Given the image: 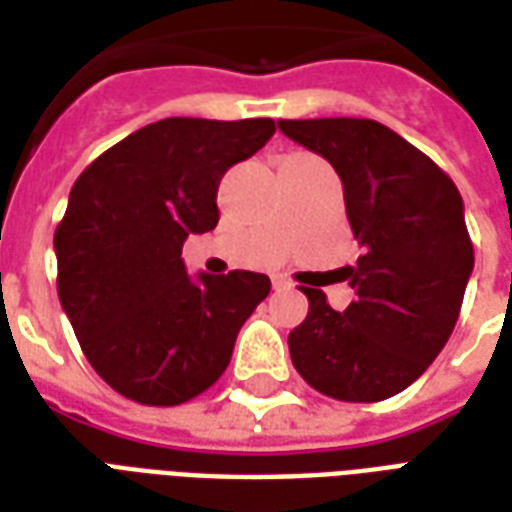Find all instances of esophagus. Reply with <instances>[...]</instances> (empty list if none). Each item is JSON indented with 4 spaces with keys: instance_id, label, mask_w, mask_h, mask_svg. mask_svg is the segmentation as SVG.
<instances>
[{
    "instance_id": "1",
    "label": "esophagus",
    "mask_w": 512,
    "mask_h": 512,
    "mask_svg": "<svg viewBox=\"0 0 512 512\" xmlns=\"http://www.w3.org/2000/svg\"><path fill=\"white\" fill-rule=\"evenodd\" d=\"M288 288H290V279L274 277V290H288Z\"/></svg>"
}]
</instances>
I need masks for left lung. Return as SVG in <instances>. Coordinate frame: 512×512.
I'll return each instance as SVG.
<instances>
[{
	"instance_id": "left-lung-1",
	"label": "left lung",
	"mask_w": 512,
	"mask_h": 512,
	"mask_svg": "<svg viewBox=\"0 0 512 512\" xmlns=\"http://www.w3.org/2000/svg\"><path fill=\"white\" fill-rule=\"evenodd\" d=\"M343 180L345 213L362 246L343 279L356 299L337 312L301 288L310 312L288 334L299 376L321 395L376 403L414 384L450 340L474 249L461 191L422 150L376 120H279Z\"/></svg>"
}]
</instances>
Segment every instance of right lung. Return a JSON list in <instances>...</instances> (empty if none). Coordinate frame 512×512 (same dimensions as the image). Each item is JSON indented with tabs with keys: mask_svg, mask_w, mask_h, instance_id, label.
<instances>
[{
	"mask_svg": "<svg viewBox=\"0 0 512 512\" xmlns=\"http://www.w3.org/2000/svg\"><path fill=\"white\" fill-rule=\"evenodd\" d=\"M268 117H167L76 178L54 233L57 293L87 362L142 406H178L219 381L235 337L271 290L255 271L200 274L183 241L219 222L227 169L274 136Z\"/></svg>",
	"mask_w": 512,
	"mask_h": 512,
	"instance_id": "obj_1",
	"label": "right lung"
}]
</instances>
